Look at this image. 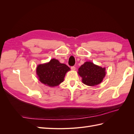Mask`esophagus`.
<instances>
[{
	"mask_svg": "<svg viewBox=\"0 0 134 134\" xmlns=\"http://www.w3.org/2000/svg\"><path fill=\"white\" fill-rule=\"evenodd\" d=\"M71 69L72 70H75V66H71Z\"/></svg>",
	"mask_w": 134,
	"mask_h": 134,
	"instance_id": "34e87169",
	"label": "esophagus"
}]
</instances>
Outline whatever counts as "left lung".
I'll return each mask as SVG.
<instances>
[{
    "label": "left lung",
    "mask_w": 134,
    "mask_h": 134,
    "mask_svg": "<svg viewBox=\"0 0 134 134\" xmlns=\"http://www.w3.org/2000/svg\"><path fill=\"white\" fill-rule=\"evenodd\" d=\"M78 74L82 78V82L89 86L100 84L106 75V68H102L90 62L84 63L78 69Z\"/></svg>",
    "instance_id": "1"
}]
</instances>
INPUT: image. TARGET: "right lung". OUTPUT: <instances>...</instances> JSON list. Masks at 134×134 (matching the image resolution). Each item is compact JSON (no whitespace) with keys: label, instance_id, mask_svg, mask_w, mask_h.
<instances>
[{"label":"right lung","instance_id":"right-lung-1","mask_svg":"<svg viewBox=\"0 0 134 134\" xmlns=\"http://www.w3.org/2000/svg\"><path fill=\"white\" fill-rule=\"evenodd\" d=\"M70 70L66 65L52 59L50 62L38 65L36 72L42 83L49 87H55L63 82L65 75Z\"/></svg>","mask_w":134,"mask_h":134}]
</instances>
